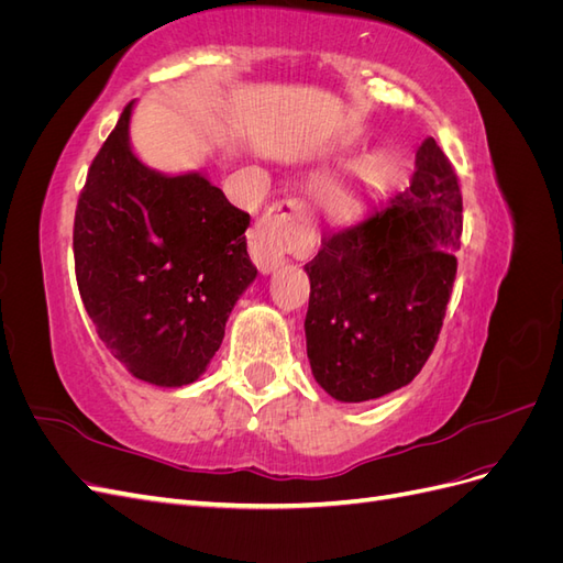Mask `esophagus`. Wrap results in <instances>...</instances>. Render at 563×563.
<instances>
[{"mask_svg":"<svg viewBox=\"0 0 563 563\" xmlns=\"http://www.w3.org/2000/svg\"><path fill=\"white\" fill-rule=\"evenodd\" d=\"M305 207L296 199L279 201L269 207L251 234V258L263 275H272L284 265V236L291 225L302 223Z\"/></svg>","mask_w":563,"mask_h":563,"instance_id":"esophagus-1","label":"esophagus"}]
</instances>
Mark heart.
<instances>
[{"mask_svg":"<svg viewBox=\"0 0 563 563\" xmlns=\"http://www.w3.org/2000/svg\"><path fill=\"white\" fill-rule=\"evenodd\" d=\"M397 172V159L391 152H373L356 164L343 178H335L321 187V207L333 218H347L362 207L364 195L385 185Z\"/></svg>","mask_w":563,"mask_h":563,"instance_id":"obj_1","label":"heart"}]
</instances>
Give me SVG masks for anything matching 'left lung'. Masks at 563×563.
<instances>
[{
  "mask_svg": "<svg viewBox=\"0 0 563 563\" xmlns=\"http://www.w3.org/2000/svg\"><path fill=\"white\" fill-rule=\"evenodd\" d=\"M460 234L463 195L434 139L418 147L404 192L323 234L305 265V338L312 376L333 399H378L418 376L444 323Z\"/></svg>",
  "mask_w": 563,
  "mask_h": 563,
  "instance_id": "obj_1",
  "label": "left lung"
}]
</instances>
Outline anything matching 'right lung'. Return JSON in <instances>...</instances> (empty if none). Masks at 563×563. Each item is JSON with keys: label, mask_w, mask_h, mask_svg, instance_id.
<instances>
[{"label": "right lung", "mask_w": 563, "mask_h": 563, "mask_svg": "<svg viewBox=\"0 0 563 563\" xmlns=\"http://www.w3.org/2000/svg\"><path fill=\"white\" fill-rule=\"evenodd\" d=\"M133 103L96 155L75 213V272L98 338L133 378L195 383L258 275L249 213L199 172L145 166L129 141Z\"/></svg>", "instance_id": "right-lung-1"}]
</instances>
